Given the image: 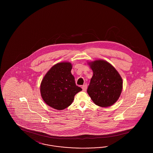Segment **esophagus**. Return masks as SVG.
<instances>
[{
	"instance_id": "esophagus-1",
	"label": "esophagus",
	"mask_w": 153,
	"mask_h": 153,
	"mask_svg": "<svg viewBox=\"0 0 153 153\" xmlns=\"http://www.w3.org/2000/svg\"><path fill=\"white\" fill-rule=\"evenodd\" d=\"M82 89L84 91H86L87 89V84H84L82 86Z\"/></svg>"
}]
</instances>
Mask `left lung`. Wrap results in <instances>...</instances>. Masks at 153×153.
Segmentation results:
<instances>
[{
  "instance_id": "8db88e82",
  "label": "left lung",
  "mask_w": 153,
  "mask_h": 153,
  "mask_svg": "<svg viewBox=\"0 0 153 153\" xmlns=\"http://www.w3.org/2000/svg\"><path fill=\"white\" fill-rule=\"evenodd\" d=\"M93 76L88 85L87 92L95 104L107 107L112 105L121 94L123 81L117 70L104 60L91 62Z\"/></svg>"
}]
</instances>
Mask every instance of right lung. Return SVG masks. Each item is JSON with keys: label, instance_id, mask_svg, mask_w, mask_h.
Here are the masks:
<instances>
[{"label": "right lung", "instance_id": "right-lung-1", "mask_svg": "<svg viewBox=\"0 0 153 153\" xmlns=\"http://www.w3.org/2000/svg\"><path fill=\"white\" fill-rule=\"evenodd\" d=\"M72 64L60 62L53 66L46 74L41 84V94L48 105L62 110L73 102L74 96L82 91L76 85L71 73Z\"/></svg>", "mask_w": 153, "mask_h": 153}]
</instances>
